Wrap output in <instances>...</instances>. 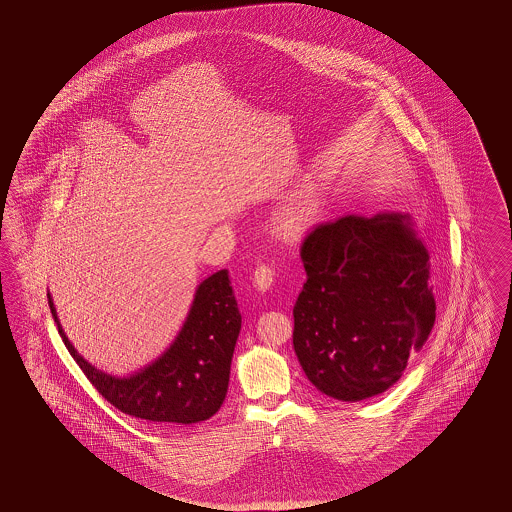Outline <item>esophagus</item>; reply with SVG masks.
<instances>
[{"instance_id": "esophagus-1", "label": "esophagus", "mask_w": 512, "mask_h": 512, "mask_svg": "<svg viewBox=\"0 0 512 512\" xmlns=\"http://www.w3.org/2000/svg\"><path fill=\"white\" fill-rule=\"evenodd\" d=\"M274 282V270L267 267V265H259L253 272V286L259 290V292H267L268 288L272 286Z\"/></svg>"}]
</instances>
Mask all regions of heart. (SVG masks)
Returning a JSON list of instances; mask_svg holds the SVG:
<instances>
[{"label": "heart", "instance_id": "1", "mask_svg": "<svg viewBox=\"0 0 512 512\" xmlns=\"http://www.w3.org/2000/svg\"><path fill=\"white\" fill-rule=\"evenodd\" d=\"M324 211V197L315 186H305L293 194L278 213V230L286 238H301L317 224Z\"/></svg>", "mask_w": 512, "mask_h": 512}]
</instances>
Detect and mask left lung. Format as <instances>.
Returning a JSON list of instances; mask_svg holds the SVG:
<instances>
[{
  "label": "left lung",
  "mask_w": 512,
  "mask_h": 512,
  "mask_svg": "<svg viewBox=\"0 0 512 512\" xmlns=\"http://www.w3.org/2000/svg\"><path fill=\"white\" fill-rule=\"evenodd\" d=\"M301 261L307 282L293 307V349L305 376L340 401L390 390L436 322L430 255L411 217L320 224Z\"/></svg>",
  "instance_id": "obj_1"
}]
</instances>
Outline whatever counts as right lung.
Listing matches in <instances>:
<instances>
[{
    "instance_id": "add662e5",
    "label": "right lung",
    "mask_w": 512,
    "mask_h": 512,
    "mask_svg": "<svg viewBox=\"0 0 512 512\" xmlns=\"http://www.w3.org/2000/svg\"><path fill=\"white\" fill-rule=\"evenodd\" d=\"M48 301L57 330L76 365L122 413L153 424H195L219 411L242 328L226 268L197 286L190 313L163 355L128 376L107 374L90 365L67 338L49 293Z\"/></svg>"
}]
</instances>
